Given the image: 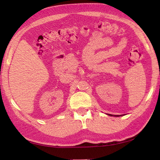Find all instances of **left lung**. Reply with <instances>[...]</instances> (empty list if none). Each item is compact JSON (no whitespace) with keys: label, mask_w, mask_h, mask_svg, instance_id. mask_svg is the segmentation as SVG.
Returning a JSON list of instances; mask_svg holds the SVG:
<instances>
[{"label":"left lung","mask_w":160,"mask_h":160,"mask_svg":"<svg viewBox=\"0 0 160 160\" xmlns=\"http://www.w3.org/2000/svg\"><path fill=\"white\" fill-rule=\"evenodd\" d=\"M110 116H112V115H110Z\"/></svg>","instance_id":"8db88e82"}]
</instances>
